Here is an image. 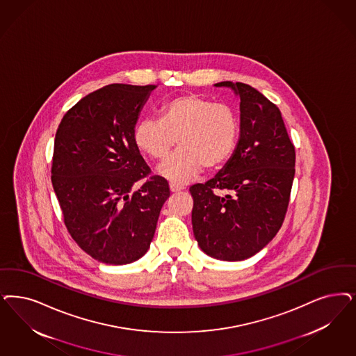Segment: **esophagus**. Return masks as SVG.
I'll return each mask as SVG.
<instances>
[{
  "mask_svg": "<svg viewBox=\"0 0 356 356\" xmlns=\"http://www.w3.org/2000/svg\"><path fill=\"white\" fill-rule=\"evenodd\" d=\"M170 189H171V192H180V191H183L184 189V185L177 184V183H170Z\"/></svg>",
  "mask_w": 356,
  "mask_h": 356,
  "instance_id": "esophagus-1",
  "label": "esophagus"
}]
</instances>
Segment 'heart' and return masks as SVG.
<instances>
[{
	"label": "heart",
	"mask_w": 356,
	"mask_h": 356,
	"mask_svg": "<svg viewBox=\"0 0 356 356\" xmlns=\"http://www.w3.org/2000/svg\"><path fill=\"white\" fill-rule=\"evenodd\" d=\"M160 120L143 118L136 123V147L155 161H164L179 143L180 148L159 168L175 183L195 179L204 168H217L230 159L238 142L239 120L227 104L195 93L167 99Z\"/></svg>",
	"instance_id": "b5f03b06"
}]
</instances>
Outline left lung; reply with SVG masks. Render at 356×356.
Wrapping results in <instances>:
<instances>
[{
  "instance_id": "1",
  "label": "left lung",
  "mask_w": 356,
  "mask_h": 356,
  "mask_svg": "<svg viewBox=\"0 0 356 356\" xmlns=\"http://www.w3.org/2000/svg\"><path fill=\"white\" fill-rule=\"evenodd\" d=\"M216 86H230L241 98V136L223 170L208 183L189 188L192 225L205 254L236 261L255 255L280 230L296 152L282 113L268 98L243 83Z\"/></svg>"
}]
</instances>
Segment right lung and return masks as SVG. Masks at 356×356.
Returning <instances> with one entry per match:
<instances>
[{
  "label": "right lung",
  "mask_w": 356,
  "mask_h": 356,
  "mask_svg": "<svg viewBox=\"0 0 356 356\" xmlns=\"http://www.w3.org/2000/svg\"><path fill=\"white\" fill-rule=\"evenodd\" d=\"M152 89L104 86L67 111L56 130L51 181L64 225L101 263L121 266L142 258L170 197L168 181L151 176L134 142L135 123Z\"/></svg>",
  "instance_id": "obj_1"
}]
</instances>
